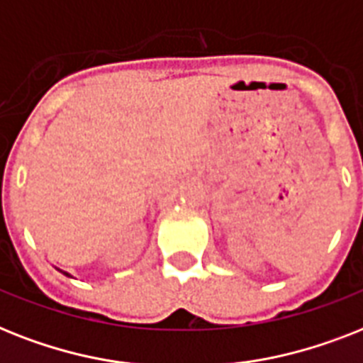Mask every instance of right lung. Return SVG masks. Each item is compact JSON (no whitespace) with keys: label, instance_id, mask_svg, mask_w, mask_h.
Returning a JSON list of instances; mask_svg holds the SVG:
<instances>
[{"label":"right lung","instance_id":"add662e5","mask_svg":"<svg viewBox=\"0 0 363 363\" xmlns=\"http://www.w3.org/2000/svg\"><path fill=\"white\" fill-rule=\"evenodd\" d=\"M57 269H60V268H57ZM60 272H62V274H63V275H67V277H72V275H71V274H69V272H63V269H60Z\"/></svg>","mask_w":363,"mask_h":363}]
</instances>
